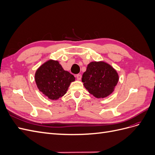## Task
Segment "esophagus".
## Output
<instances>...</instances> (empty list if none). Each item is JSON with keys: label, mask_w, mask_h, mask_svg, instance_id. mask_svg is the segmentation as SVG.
I'll list each match as a JSON object with an SVG mask.
<instances>
[{"label": "esophagus", "mask_w": 155, "mask_h": 155, "mask_svg": "<svg viewBox=\"0 0 155 155\" xmlns=\"http://www.w3.org/2000/svg\"><path fill=\"white\" fill-rule=\"evenodd\" d=\"M76 78L78 80H81V74H77L76 75Z\"/></svg>", "instance_id": "1"}]
</instances>
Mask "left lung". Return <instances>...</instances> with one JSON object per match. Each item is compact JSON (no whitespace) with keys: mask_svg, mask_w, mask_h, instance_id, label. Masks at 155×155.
<instances>
[{"mask_svg":"<svg viewBox=\"0 0 155 155\" xmlns=\"http://www.w3.org/2000/svg\"><path fill=\"white\" fill-rule=\"evenodd\" d=\"M118 74L105 62H91L82 76V82L88 92L97 98H104L114 91L118 82Z\"/></svg>","mask_w":155,"mask_h":155,"instance_id":"8db88e82","label":"left lung"}]
</instances>
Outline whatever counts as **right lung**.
Returning a JSON list of instances; mask_svg holds the SVG:
<instances>
[{
  "mask_svg": "<svg viewBox=\"0 0 155 155\" xmlns=\"http://www.w3.org/2000/svg\"><path fill=\"white\" fill-rule=\"evenodd\" d=\"M35 80L39 90L50 100H58L67 93L72 74L65 71L58 61L49 60L37 69Z\"/></svg>",
  "mask_w": 155,
  "mask_h": 155,
  "instance_id": "obj_1",
  "label": "right lung"
}]
</instances>
